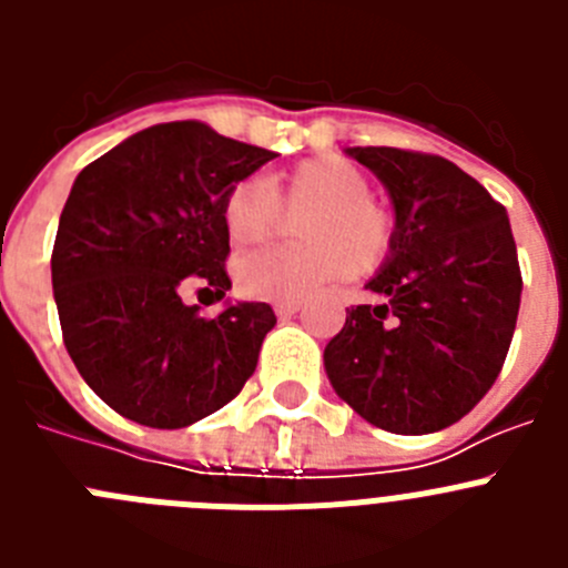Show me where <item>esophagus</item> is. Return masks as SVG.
<instances>
[{
	"label": "esophagus",
	"instance_id": "esophagus-1",
	"mask_svg": "<svg viewBox=\"0 0 568 568\" xmlns=\"http://www.w3.org/2000/svg\"><path fill=\"white\" fill-rule=\"evenodd\" d=\"M301 310V301H278L275 304V315L278 318H290V315H295Z\"/></svg>",
	"mask_w": 568,
	"mask_h": 568
}]
</instances>
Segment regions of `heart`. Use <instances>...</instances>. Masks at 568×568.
Wrapping results in <instances>:
<instances>
[{
    "label": "heart",
    "instance_id": "obj_1",
    "mask_svg": "<svg viewBox=\"0 0 568 568\" xmlns=\"http://www.w3.org/2000/svg\"><path fill=\"white\" fill-rule=\"evenodd\" d=\"M364 170L341 155H315L270 179H241L227 190L222 224L235 247L267 239L282 207L310 210L298 247H261L235 261V287L258 301H301L333 281L369 273L393 250V215L369 199Z\"/></svg>",
    "mask_w": 568,
    "mask_h": 568
}]
</instances>
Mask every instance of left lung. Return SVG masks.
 Here are the masks:
<instances>
[{
    "label": "left lung",
    "mask_w": 568,
    "mask_h": 568,
    "mask_svg": "<svg viewBox=\"0 0 568 568\" xmlns=\"http://www.w3.org/2000/svg\"><path fill=\"white\" fill-rule=\"evenodd\" d=\"M346 153L381 179L395 230L366 281L375 301L346 310L324 369L338 398L373 426L438 433L489 393L509 353L524 290L509 215L440 155Z\"/></svg>",
    "instance_id": "left-lung-1"
}]
</instances>
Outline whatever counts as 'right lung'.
<instances>
[{
  "mask_svg": "<svg viewBox=\"0 0 568 568\" xmlns=\"http://www.w3.org/2000/svg\"><path fill=\"white\" fill-rule=\"evenodd\" d=\"M270 159L190 119L133 133L77 175L50 258L53 298L79 375L124 418L182 429L255 373L273 307L239 301L202 318L182 293L224 298V195Z\"/></svg>",
  "mask_w": 568,
  "mask_h": 568,
  "instance_id": "obj_1",
  "label": "right lung"
}]
</instances>
